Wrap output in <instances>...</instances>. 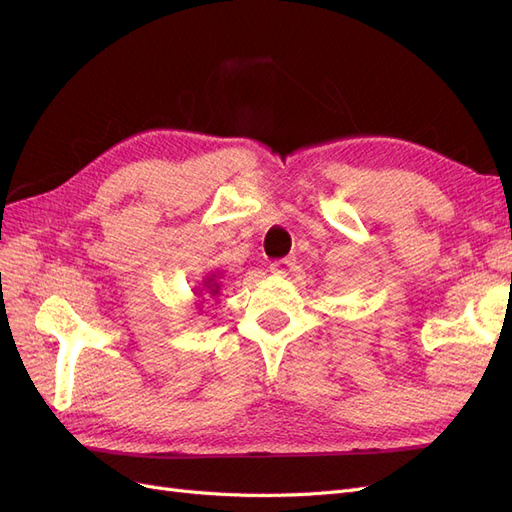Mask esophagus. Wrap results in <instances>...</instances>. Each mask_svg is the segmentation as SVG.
<instances>
[{
  "label": "esophagus",
  "instance_id": "esophagus-1",
  "mask_svg": "<svg viewBox=\"0 0 512 512\" xmlns=\"http://www.w3.org/2000/svg\"><path fill=\"white\" fill-rule=\"evenodd\" d=\"M271 273L275 275H288L294 269V260L292 258H280V260H273L269 265Z\"/></svg>",
  "mask_w": 512,
  "mask_h": 512
}]
</instances>
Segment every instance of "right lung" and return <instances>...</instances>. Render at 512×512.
I'll return each instance as SVG.
<instances>
[{
	"mask_svg": "<svg viewBox=\"0 0 512 512\" xmlns=\"http://www.w3.org/2000/svg\"><path fill=\"white\" fill-rule=\"evenodd\" d=\"M220 275H222V273H211L209 277H205V280H203V288H196L198 297H213V299L218 297L220 290H222V282H218ZM200 303H203V301H200Z\"/></svg>",
	"mask_w": 512,
	"mask_h": 512,
	"instance_id": "add662e5",
	"label": "right lung"
}]
</instances>
